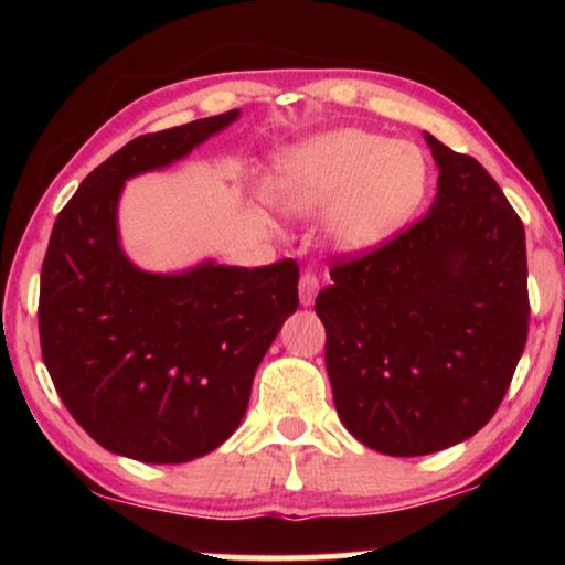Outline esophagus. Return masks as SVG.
Segmentation results:
<instances>
[{"label": "esophagus", "instance_id": "34e87169", "mask_svg": "<svg viewBox=\"0 0 565 565\" xmlns=\"http://www.w3.org/2000/svg\"><path fill=\"white\" fill-rule=\"evenodd\" d=\"M317 294H319V279H317V274L303 271V274H301V281H299V299H301V303H303V306H311L313 299H317Z\"/></svg>", "mask_w": 565, "mask_h": 565}]
</instances>
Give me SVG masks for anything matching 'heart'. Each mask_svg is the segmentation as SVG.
Segmentation results:
<instances>
[{
	"mask_svg": "<svg viewBox=\"0 0 565 565\" xmlns=\"http://www.w3.org/2000/svg\"><path fill=\"white\" fill-rule=\"evenodd\" d=\"M428 179V159L414 141L333 129L284 151L271 194L294 214L329 212L333 244L359 254L386 244L414 218Z\"/></svg>",
	"mask_w": 565,
	"mask_h": 565,
	"instance_id": "heart-1",
	"label": "heart"
}]
</instances>
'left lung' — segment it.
I'll return each mask as SVG.
<instances>
[{"instance_id":"left-lung-1","label":"left lung","mask_w":565,"mask_h":565,"mask_svg":"<svg viewBox=\"0 0 565 565\" xmlns=\"http://www.w3.org/2000/svg\"><path fill=\"white\" fill-rule=\"evenodd\" d=\"M438 167L428 214L337 259L317 296L341 424L388 456H426L489 424L529 337L525 232L473 157L424 134Z\"/></svg>"}]
</instances>
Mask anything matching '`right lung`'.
I'll return each mask as SVG.
<instances>
[{"mask_svg": "<svg viewBox=\"0 0 565 565\" xmlns=\"http://www.w3.org/2000/svg\"><path fill=\"white\" fill-rule=\"evenodd\" d=\"M238 109L131 139L56 216L40 284L42 359L76 424L111 454L186 463L236 431L254 374L299 306V264L134 266L119 244L124 181L184 159Z\"/></svg>", "mask_w": 565, "mask_h": 565, "instance_id": "right-lung-1", "label": "right lung"}]
</instances>
